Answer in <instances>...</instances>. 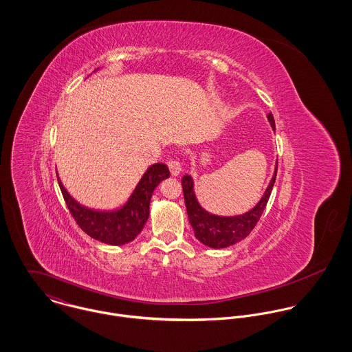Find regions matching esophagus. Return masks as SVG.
I'll return each instance as SVG.
<instances>
[{
  "instance_id": "esophagus-1",
  "label": "esophagus",
  "mask_w": 352,
  "mask_h": 352,
  "mask_svg": "<svg viewBox=\"0 0 352 352\" xmlns=\"http://www.w3.org/2000/svg\"><path fill=\"white\" fill-rule=\"evenodd\" d=\"M166 165H168V168H169L172 176H177V175L182 172V164H180L179 160L170 158V160H168Z\"/></svg>"
}]
</instances>
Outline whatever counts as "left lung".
Segmentation results:
<instances>
[{
    "mask_svg": "<svg viewBox=\"0 0 352 352\" xmlns=\"http://www.w3.org/2000/svg\"><path fill=\"white\" fill-rule=\"evenodd\" d=\"M268 120L271 122V126L275 130V120L272 113H268ZM276 172H278V162L275 168V175L261 201H258L251 211L237 217H218L204 211L195 198L192 179L188 175L183 176L182 187H183V194L186 201V208H187L188 219L194 229L195 237L204 245L211 248H226L229 245H233L244 240L258 222L267 206V201L270 199V195L276 179Z\"/></svg>",
    "mask_w": 352,
    "mask_h": 352,
    "instance_id": "1",
    "label": "left lung"
}]
</instances>
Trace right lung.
Returning a JSON list of instances; mask_svg holds the SVG:
<instances>
[{
  "instance_id": "right-lung-1",
  "label": "right lung",
  "mask_w": 352,
  "mask_h": 352,
  "mask_svg": "<svg viewBox=\"0 0 352 352\" xmlns=\"http://www.w3.org/2000/svg\"><path fill=\"white\" fill-rule=\"evenodd\" d=\"M169 177V169L164 164H154L142 176L127 204L113 212L94 211L80 206L59 183L66 206L77 225L92 239L109 245H123L133 241L144 229L149 218V204L154 188Z\"/></svg>"
}]
</instances>
